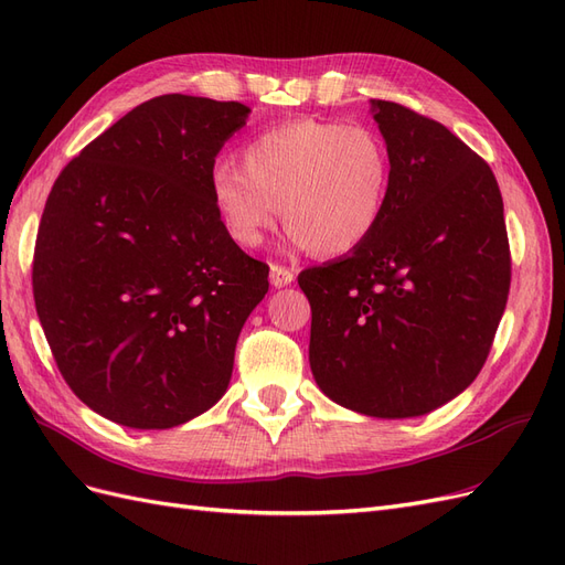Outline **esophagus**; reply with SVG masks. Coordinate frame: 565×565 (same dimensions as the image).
<instances>
[{"mask_svg": "<svg viewBox=\"0 0 565 565\" xmlns=\"http://www.w3.org/2000/svg\"><path fill=\"white\" fill-rule=\"evenodd\" d=\"M295 280V270H289L287 266L280 264H270V285L273 287H287Z\"/></svg>", "mask_w": 565, "mask_h": 565, "instance_id": "34e87169", "label": "esophagus"}]
</instances>
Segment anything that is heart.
Returning a JSON list of instances; mask_svg holds the SVG:
<instances>
[{
	"label": "heart",
	"instance_id": "b5f03b06",
	"mask_svg": "<svg viewBox=\"0 0 565 565\" xmlns=\"http://www.w3.org/2000/svg\"><path fill=\"white\" fill-rule=\"evenodd\" d=\"M391 181V152L374 129L295 119L247 141L243 167L216 162L210 195L237 247H259L282 214L292 245L318 256H339L377 231Z\"/></svg>",
	"mask_w": 565,
	"mask_h": 565
}]
</instances>
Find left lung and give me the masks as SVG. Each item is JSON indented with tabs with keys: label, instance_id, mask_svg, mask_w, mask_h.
<instances>
[{
	"label": "left lung",
	"instance_id": "8db88e82",
	"mask_svg": "<svg viewBox=\"0 0 565 565\" xmlns=\"http://www.w3.org/2000/svg\"><path fill=\"white\" fill-rule=\"evenodd\" d=\"M391 152L382 224L347 259L299 273L311 301V370L328 396L382 419L417 417L465 391L502 320L511 252L498 179L443 127L372 100Z\"/></svg>",
	"mask_w": 565,
	"mask_h": 565
}]
</instances>
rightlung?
I'll return each instance as SVG.
<instances>
[{
    "label": "right lung",
    "instance_id": "right-lung-1",
    "mask_svg": "<svg viewBox=\"0 0 565 565\" xmlns=\"http://www.w3.org/2000/svg\"><path fill=\"white\" fill-rule=\"evenodd\" d=\"M249 108L164 94L63 167L40 221L32 295L58 372L94 413L172 429L228 388L268 266L221 226L214 158Z\"/></svg>",
    "mask_w": 565,
    "mask_h": 565
}]
</instances>
